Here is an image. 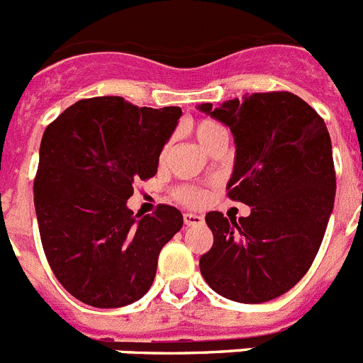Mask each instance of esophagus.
Listing matches in <instances>:
<instances>
[{"label":"esophagus","mask_w":363,"mask_h":363,"mask_svg":"<svg viewBox=\"0 0 363 363\" xmlns=\"http://www.w3.org/2000/svg\"><path fill=\"white\" fill-rule=\"evenodd\" d=\"M184 222L187 225H200L203 218L200 215H194V213H184Z\"/></svg>","instance_id":"esophagus-1"}]
</instances>
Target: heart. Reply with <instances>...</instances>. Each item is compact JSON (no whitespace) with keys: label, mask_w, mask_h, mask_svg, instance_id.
<instances>
[{"label":"heart","mask_w":363,"mask_h":363,"mask_svg":"<svg viewBox=\"0 0 363 363\" xmlns=\"http://www.w3.org/2000/svg\"><path fill=\"white\" fill-rule=\"evenodd\" d=\"M220 132H224V126H220L216 121H211V119H202V121H198L196 125H194V134H196V139L200 141L202 147H206V145L209 143L215 135H218ZM167 150H169V147H165L163 156L167 154ZM174 194L179 202L187 203V206H198V203H202L203 200L202 191H198V189H193V187H179L176 189Z\"/></svg>","instance_id":"obj_1"}]
</instances>
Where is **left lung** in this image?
<instances>
[{"instance_id":"obj_1","label":"left lung","mask_w":363,"mask_h":363,"mask_svg":"<svg viewBox=\"0 0 363 363\" xmlns=\"http://www.w3.org/2000/svg\"><path fill=\"white\" fill-rule=\"evenodd\" d=\"M198 108L233 132L237 157L228 196L252 207L238 220L207 213L215 240L200 257V272L228 299L270 301L308 272L329 224L336 194L329 130L290 91Z\"/></svg>"}]
</instances>
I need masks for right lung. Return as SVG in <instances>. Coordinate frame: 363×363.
<instances>
[{
    "label": "right lung",
    "mask_w": 363,
    "mask_h": 363,
    "mask_svg": "<svg viewBox=\"0 0 363 363\" xmlns=\"http://www.w3.org/2000/svg\"><path fill=\"white\" fill-rule=\"evenodd\" d=\"M182 108H139L123 97L71 104L45 128L34 178L40 238L55 277L79 301L117 308L152 286L161 247L184 225L160 203L126 207L139 179L156 176Z\"/></svg>",
    "instance_id": "add662e5"
}]
</instances>
